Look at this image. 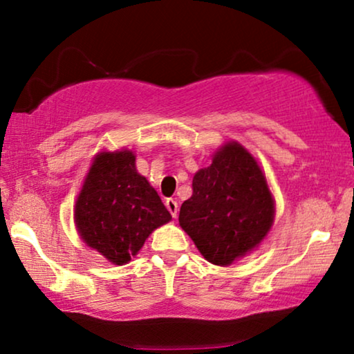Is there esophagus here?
Wrapping results in <instances>:
<instances>
[{"label": "esophagus", "mask_w": 354, "mask_h": 354, "mask_svg": "<svg viewBox=\"0 0 354 354\" xmlns=\"http://www.w3.org/2000/svg\"><path fill=\"white\" fill-rule=\"evenodd\" d=\"M166 207L169 209V212H171L172 217H177V212H178V205L176 200H171V198H167L166 200Z\"/></svg>", "instance_id": "34e87169"}]
</instances>
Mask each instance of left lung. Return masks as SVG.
Masks as SVG:
<instances>
[{
    "mask_svg": "<svg viewBox=\"0 0 354 354\" xmlns=\"http://www.w3.org/2000/svg\"><path fill=\"white\" fill-rule=\"evenodd\" d=\"M178 222L200 253L229 266L256 248L274 221V200L258 162L239 143H227L209 167L195 174Z\"/></svg>",
    "mask_w": 354,
    "mask_h": 354,
    "instance_id": "obj_1",
    "label": "left lung"
}]
</instances>
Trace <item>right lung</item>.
Returning <instances> with one entry per match:
<instances>
[{
    "label": "right lung",
    "mask_w": 354,
    "mask_h": 354,
    "mask_svg": "<svg viewBox=\"0 0 354 354\" xmlns=\"http://www.w3.org/2000/svg\"><path fill=\"white\" fill-rule=\"evenodd\" d=\"M169 221L171 212L137 172L132 151L98 154L75 203V224L86 245L111 263L125 264Z\"/></svg>",
    "instance_id": "add662e5"
}]
</instances>
